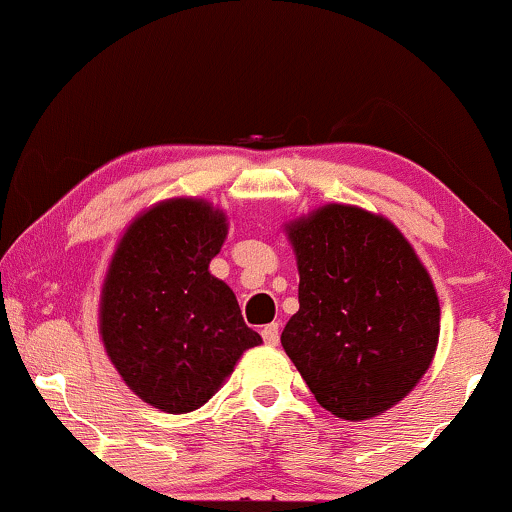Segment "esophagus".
Listing matches in <instances>:
<instances>
[{"mask_svg": "<svg viewBox=\"0 0 512 512\" xmlns=\"http://www.w3.org/2000/svg\"><path fill=\"white\" fill-rule=\"evenodd\" d=\"M263 342H266L268 346H277V342H280V325L277 323H270L263 327Z\"/></svg>", "mask_w": 512, "mask_h": 512, "instance_id": "1", "label": "esophagus"}]
</instances>
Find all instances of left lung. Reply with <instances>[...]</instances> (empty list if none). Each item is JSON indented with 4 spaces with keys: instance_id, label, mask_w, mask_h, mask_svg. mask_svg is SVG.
I'll use <instances>...</instances> for the list:
<instances>
[{
    "instance_id": "1",
    "label": "left lung",
    "mask_w": 512,
    "mask_h": 512,
    "mask_svg": "<svg viewBox=\"0 0 512 512\" xmlns=\"http://www.w3.org/2000/svg\"><path fill=\"white\" fill-rule=\"evenodd\" d=\"M299 311L282 346L323 408L368 420L396 406L439 344L432 277L399 227L358 206L327 204L287 225Z\"/></svg>"
}]
</instances>
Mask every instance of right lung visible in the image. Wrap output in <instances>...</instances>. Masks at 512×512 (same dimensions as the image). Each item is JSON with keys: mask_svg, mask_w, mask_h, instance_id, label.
Returning a JSON list of instances; mask_svg holds the SVG:
<instances>
[{"mask_svg": "<svg viewBox=\"0 0 512 512\" xmlns=\"http://www.w3.org/2000/svg\"><path fill=\"white\" fill-rule=\"evenodd\" d=\"M225 213L204 199H168L132 220L111 258L99 332L125 384L166 413L204 406L261 344L237 296L208 273Z\"/></svg>", "mask_w": 512, "mask_h": 512, "instance_id": "add662e5", "label": "right lung"}]
</instances>
